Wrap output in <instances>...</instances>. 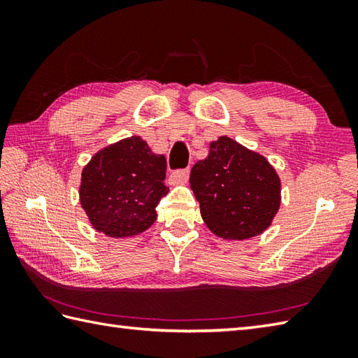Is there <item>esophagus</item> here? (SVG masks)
<instances>
[{"instance_id": "1", "label": "esophagus", "mask_w": 358, "mask_h": 358, "mask_svg": "<svg viewBox=\"0 0 358 358\" xmlns=\"http://www.w3.org/2000/svg\"><path fill=\"white\" fill-rule=\"evenodd\" d=\"M189 178V169H180V171H175L171 173L169 177V183L171 185H183L186 183Z\"/></svg>"}]
</instances>
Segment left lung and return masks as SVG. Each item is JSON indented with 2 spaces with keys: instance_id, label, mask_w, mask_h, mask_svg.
Returning <instances> with one entry per match:
<instances>
[{
  "instance_id": "8db88e82",
  "label": "left lung",
  "mask_w": 358,
  "mask_h": 358,
  "mask_svg": "<svg viewBox=\"0 0 358 358\" xmlns=\"http://www.w3.org/2000/svg\"><path fill=\"white\" fill-rule=\"evenodd\" d=\"M191 189L204 223L224 240H248L271 226L281 201V183L263 155L229 136L209 144L191 171Z\"/></svg>"
}]
</instances>
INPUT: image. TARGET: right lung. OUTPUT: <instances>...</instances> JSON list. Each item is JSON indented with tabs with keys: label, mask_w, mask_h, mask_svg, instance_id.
<instances>
[{
	"label": "right lung",
	"mask_w": 358,
	"mask_h": 358,
	"mask_svg": "<svg viewBox=\"0 0 358 358\" xmlns=\"http://www.w3.org/2000/svg\"><path fill=\"white\" fill-rule=\"evenodd\" d=\"M166 158L141 136L103 148L83 167L80 203L95 231L112 238L138 235L154 224L164 186Z\"/></svg>",
	"instance_id": "add662e5"
}]
</instances>
